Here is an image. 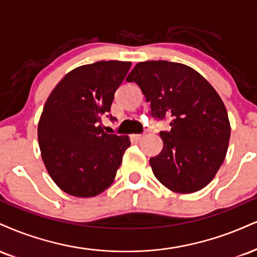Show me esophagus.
Wrapping results in <instances>:
<instances>
[{
  "label": "esophagus",
  "mask_w": 257,
  "mask_h": 257,
  "mask_svg": "<svg viewBox=\"0 0 257 257\" xmlns=\"http://www.w3.org/2000/svg\"><path fill=\"white\" fill-rule=\"evenodd\" d=\"M142 138H144V134H133L132 135V140H134V141L141 140Z\"/></svg>",
  "instance_id": "1"
}]
</instances>
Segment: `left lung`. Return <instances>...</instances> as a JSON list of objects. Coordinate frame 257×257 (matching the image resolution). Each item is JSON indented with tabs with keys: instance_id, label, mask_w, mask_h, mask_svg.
I'll return each instance as SVG.
<instances>
[{
	"instance_id": "obj_1",
	"label": "left lung",
	"mask_w": 257,
	"mask_h": 257,
	"mask_svg": "<svg viewBox=\"0 0 257 257\" xmlns=\"http://www.w3.org/2000/svg\"><path fill=\"white\" fill-rule=\"evenodd\" d=\"M126 80L140 86L152 116L171 118V131L160 132L162 152L150 159L157 179L179 194L205 188L224 162L231 134L217 91L195 69L169 61L140 62Z\"/></svg>"
}]
</instances>
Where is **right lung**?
<instances>
[{
    "label": "right lung",
    "instance_id": "obj_1",
    "mask_svg": "<svg viewBox=\"0 0 257 257\" xmlns=\"http://www.w3.org/2000/svg\"><path fill=\"white\" fill-rule=\"evenodd\" d=\"M131 66L99 61L78 67L46 99L38 123L40 153L52 181L69 195L97 196L116 177L131 140L105 133L101 117Z\"/></svg>",
    "mask_w": 257,
    "mask_h": 257
}]
</instances>
